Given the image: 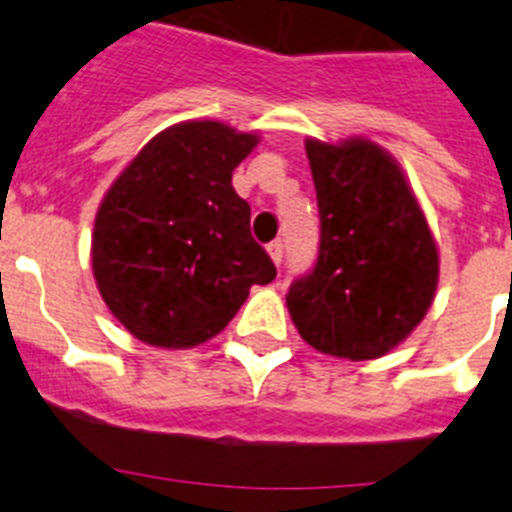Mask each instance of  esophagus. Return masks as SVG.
<instances>
[{
    "label": "esophagus",
    "mask_w": 512,
    "mask_h": 512,
    "mask_svg": "<svg viewBox=\"0 0 512 512\" xmlns=\"http://www.w3.org/2000/svg\"><path fill=\"white\" fill-rule=\"evenodd\" d=\"M266 251H269V256H271V261H274V264H282V259H284V241H271L269 246H266Z\"/></svg>",
    "instance_id": "esophagus-1"
}]
</instances>
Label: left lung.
<instances>
[{"label": "left lung", "mask_w": 512, "mask_h": 512, "mask_svg": "<svg viewBox=\"0 0 512 512\" xmlns=\"http://www.w3.org/2000/svg\"><path fill=\"white\" fill-rule=\"evenodd\" d=\"M318 259L287 292L300 336L351 361L384 356L431 307L438 251L400 166L372 140H307Z\"/></svg>", "instance_id": "obj_1"}]
</instances>
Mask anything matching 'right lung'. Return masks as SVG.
I'll return each mask as SVG.
<instances>
[{"label": "right lung", "instance_id": "obj_1", "mask_svg": "<svg viewBox=\"0 0 512 512\" xmlns=\"http://www.w3.org/2000/svg\"><path fill=\"white\" fill-rule=\"evenodd\" d=\"M215 120L158 133L110 187L94 220L99 295L138 341L189 348L217 336L277 266L253 241L233 169L256 146Z\"/></svg>", "mask_w": 512, "mask_h": 512}]
</instances>
